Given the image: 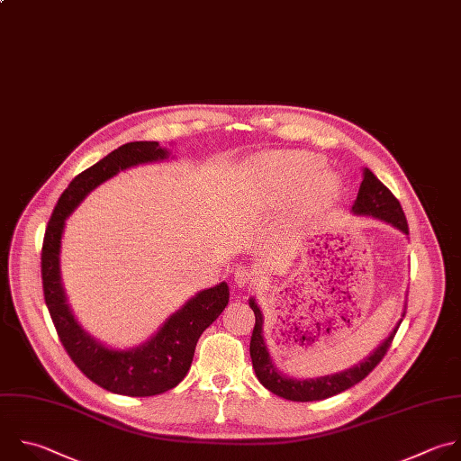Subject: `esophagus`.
Returning <instances> with one entry per match:
<instances>
[{"mask_svg": "<svg viewBox=\"0 0 461 461\" xmlns=\"http://www.w3.org/2000/svg\"><path fill=\"white\" fill-rule=\"evenodd\" d=\"M233 280L239 287H244V285H255L257 284V275L246 267V266H239L235 269V275H233Z\"/></svg>", "mask_w": 461, "mask_h": 461, "instance_id": "obj_1", "label": "esophagus"}]
</instances>
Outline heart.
Wrapping results in <instances>:
<instances>
[{
  "label": "heart",
  "mask_w": 461,
  "mask_h": 461,
  "mask_svg": "<svg viewBox=\"0 0 461 461\" xmlns=\"http://www.w3.org/2000/svg\"><path fill=\"white\" fill-rule=\"evenodd\" d=\"M322 167L321 158L313 153H275L260 159L251 176V195L257 203H276L291 195L300 185H305L302 201L305 204L319 206L331 203L339 190L340 181L330 172L312 176Z\"/></svg>",
  "instance_id": "1"
}]
</instances>
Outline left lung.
Returning <instances> with one entry per match:
<instances>
[{"instance_id": "8db88e82", "label": "left lung", "mask_w": 461, "mask_h": 461, "mask_svg": "<svg viewBox=\"0 0 461 461\" xmlns=\"http://www.w3.org/2000/svg\"><path fill=\"white\" fill-rule=\"evenodd\" d=\"M355 215H367V217H375L380 221H385L389 224H393L394 228H398L400 231H403L405 235H409V226H407V219L405 213L398 203V199L391 194V190L378 181V177L366 168L364 170V181L360 185L357 201L353 204L351 210ZM249 308L255 313V328H253V335H251V342H249V355H251V364L255 369V375L258 378V382L271 391L273 394L291 400V402H315V400H326L330 396H335L353 385H357L358 382H362L385 357L387 349L393 344V339L402 324V321L396 324V328L393 330V333L382 342L380 348H376V351H373L364 362H360L358 366L346 369L342 373L337 375H328V376H321V378H308V380H296L291 376L282 375L269 353L267 348L264 344V337H262V312L257 305L255 298H249ZM405 317V312H403Z\"/></svg>"}]
</instances>
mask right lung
I'll return each instance as SVG.
<instances>
[{
    "mask_svg": "<svg viewBox=\"0 0 461 461\" xmlns=\"http://www.w3.org/2000/svg\"><path fill=\"white\" fill-rule=\"evenodd\" d=\"M168 158L158 140L126 142L81 172L61 194L49 221L41 249L43 294L58 337L77 369L99 387L124 396H156L174 389L190 371L203 331L224 312L230 300L226 282L190 298L148 342L131 349L106 348L74 319L59 273L61 237L67 217L101 183L115 174Z\"/></svg>",
    "mask_w": 461,
    "mask_h": 461,
    "instance_id": "1",
    "label": "right lung"
}]
</instances>
